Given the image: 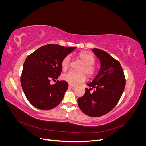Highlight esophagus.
<instances>
[{
    "mask_svg": "<svg viewBox=\"0 0 146 146\" xmlns=\"http://www.w3.org/2000/svg\"><path fill=\"white\" fill-rule=\"evenodd\" d=\"M69 87L70 88H72V89H74V88H76V86L70 85V84H69Z\"/></svg>",
    "mask_w": 146,
    "mask_h": 146,
    "instance_id": "obj_1",
    "label": "esophagus"
}]
</instances>
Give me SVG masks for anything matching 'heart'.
Returning <instances> with one entry per match:
<instances>
[{"label": "heart", "mask_w": 146, "mask_h": 146, "mask_svg": "<svg viewBox=\"0 0 146 146\" xmlns=\"http://www.w3.org/2000/svg\"><path fill=\"white\" fill-rule=\"evenodd\" d=\"M78 58L83 63L78 69V72L70 71L63 75V80L70 84L75 85L82 83L85 80V74L88 77L93 76L96 73V69L93 64L95 62L94 56L90 52H82L78 55ZM70 64V57L69 55L65 56L61 61V68L63 70L69 69Z\"/></svg>", "instance_id": "b5f03b06"}]
</instances>
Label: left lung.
I'll return each instance as SVG.
<instances>
[{"mask_svg":"<svg viewBox=\"0 0 146 146\" xmlns=\"http://www.w3.org/2000/svg\"><path fill=\"white\" fill-rule=\"evenodd\" d=\"M92 52L100 63L98 75L88 83L89 89L77 99L82 112L91 117H100L111 111L120 99L126 80L120 63L102 50L93 48ZM94 89L95 91L91 92Z\"/></svg>","mask_w":146,"mask_h":146,"instance_id":"obj_1","label":"left lung"}]
</instances>
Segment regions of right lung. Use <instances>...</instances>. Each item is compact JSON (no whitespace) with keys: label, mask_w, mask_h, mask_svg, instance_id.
I'll list each match as a JSON object with an SVG mask.
<instances>
[{"label":"right lung","mask_w":146,"mask_h":146,"mask_svg":"<svg viewBox=\"0 0 146 146\" xmlns=\"http://www.w3.org/2000/svg\"><path fill=\"white\" fill-rule=\"evenodd\" d=\"M76 48L50 44L39 48L26 58L21 83L25 97L35 107L49 110L60 104L68 83L57 80L51 85L50 82L60 76L61 61Z\"/></svg>","instance_id":"right-lung-1"}]
</instances>
